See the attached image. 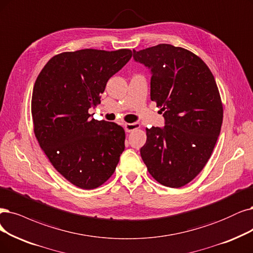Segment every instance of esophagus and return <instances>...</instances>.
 <instances>
[{
	"mask_svg": "<svg viewBox=\"0 0 253 253\" xmlns=\"http://www.w3.org/2000/svg\"><path fill=\"white\" fill-rule=\"evenodd\" d=\"M139 123L138 122H134V123H125L124 124V128L126 130V132H131L133 130H136L139 128Z\"/></svg>",
	"mask_w": 253,
	"mask_h": 253,
	"instance_id": "obj_1",
	"label": "esophagus"
}]
</instances>
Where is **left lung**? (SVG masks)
Wrapping results in <instances>:
<instances>
[{
    "instance_id": "8db88e82",
    "label": "left lung",
    "mask_w": 253,
    "mask_h": 253,
    "mask_svg": "<svg viewBox=\"0 0 253 253\" xmlns=\"http://www.w3.org/2000/svg\"><path fill=\"white\" fill-rule=\"evenodd\" d=\"M151 74V100L164 111L165 126L146 128L141 156L153 178L181 188L207 165L221 131L223 107L211 70L197 55L161 43L133 50Z\"/></svg>"
}]
</instances>
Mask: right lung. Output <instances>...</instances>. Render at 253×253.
Returning <instances> with one entry per match:
<instances>
[{
  "instance_id": "right-lung-1",
  "label": "right lung",
  "mask_w": 253,
  "mask_h": 253,
  "mask_svg": "<svg viewBox=\"0 0 253 253\" xmlns=\"http://www.w3.org/2000/svg\"><path fill=\"white\" fill-rule=\"evenodd\" d=\"M128 49H84L54 56L37 77L31 110L34 133L53 167L81 189H96L114 174L125 131L90 119L106 83L131 58Z\"/></svg>"
}]
</instances>
